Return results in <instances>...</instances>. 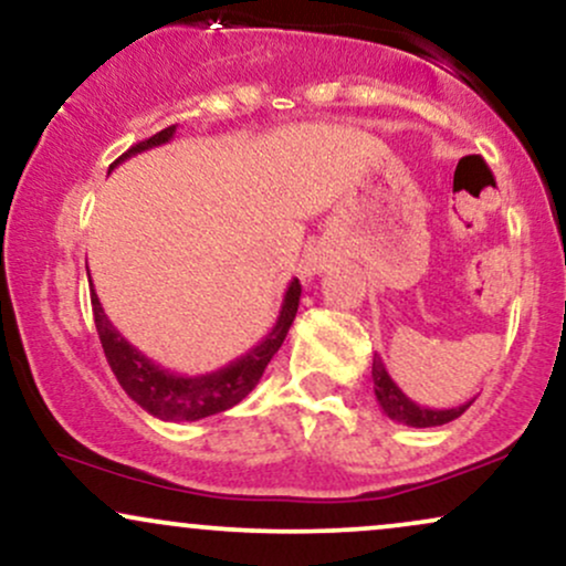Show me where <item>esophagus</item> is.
Segmentation results:
<instances>
[{"mask_svg":"<svg viewBox=\"0 0 566 566\" xmlns=\"http://www.w3.org/2000/svg\"><path fill=\"white\" fill-rule=\"evenodd\" d=\"M318 269H322V265H318L316 261H311V263L303 265V274L305 276H313V274H318Z\"/></svg>","mask_w":566,"mask_h":566,"instance_id":"obj_1","label":"esophagus"}]
</instances>
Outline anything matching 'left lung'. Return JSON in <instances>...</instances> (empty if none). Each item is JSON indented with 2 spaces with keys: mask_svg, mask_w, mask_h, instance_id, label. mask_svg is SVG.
<instances>
[{
  "mask_svg": "<svg viewBox=\"0 0 566 566\" xmlns=\"http://www.w3.org/2000/svg\"><path fill=\"white\" fill-rule=\"evenodd\" d=\"M371 377H374V395H377L382 411L392 421H400V424L440 427V424H448V421L459 419L461 413H464L467 408L472 406V400H469V403H464V406L442 408V411H440V408H427V406L413 403V400L406 398L403 390H400V387L392 382L390 374L385 371V364H382V358H379V356H374Z\"/></svg>",
  "mask_w": 566,
  "mask_h": 566,
  "instance_id": "8db88e82",
  "label": "left lung"
}]
</instances>
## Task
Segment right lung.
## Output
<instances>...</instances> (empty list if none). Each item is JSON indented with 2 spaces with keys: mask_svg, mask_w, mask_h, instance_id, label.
<instances>
[{
  "mask_svg": "<svg viewBox=\"0 0 566 566\" xmlns=\"http://www.w3.org/2000/svg\"><path fill=\"white\" fill-rule=\"evenodd\" d=\"M176 126H168L149 139L139 142L132 149H126L118 160L113 163L111 171L118 163L132 158L136 153H145L158 145L174 139ZM88 287H92V279H88ZM297 305H301V282L292 279L287 292H284L282 311L274 329L265 335L253 350H248L244 356L231 360L223 369L200 374V377H181L163 366L142 356L132 343H126V337L111 324V318L102 311L97 292L92 287V311H94V324H97V335L105 350L107 364L124 387L128 398L134 403H139L147 413L158 417L163 421H197L213 417V413L227 411V408L237 406L253 387L261 382L265 366L274 358V353L282 348L284 337H287L292 322H295Z\"/></svg>",
  "mask_w": 566,
  "mask_h": 566,
  "instance_id": "add662e5",
  "label": "right lung"
}]
</instances>
